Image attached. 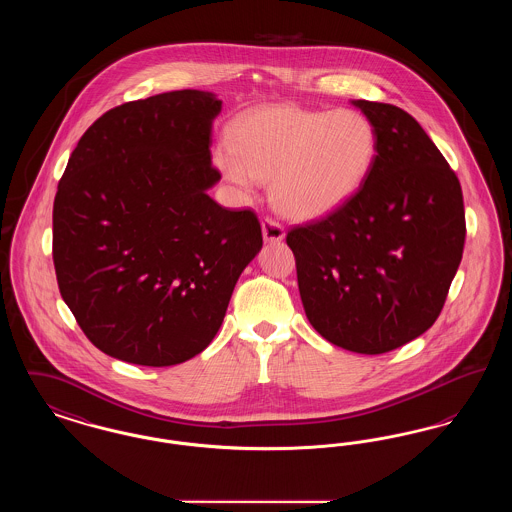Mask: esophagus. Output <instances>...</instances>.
Masks as SVG:
<instances>
[{
	"mask_svg": "<svg viewBox=\"0 0 512 512\" xmlns=\"http://www.w3.org/2000/svg\"><path fill=\"white\" fill-rule=\"evenodd\" d=\"M284 236H286V230H284V226L278 220H263V238L267 242H282Z\"/></svg>",
	"mask_w": 512,
	"mask_h": 512,
	"instance_id": "esophagus-1",
	"label": "esophagus"
}]
</instances>
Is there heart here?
I'll return each mask as SVG.
<instances>
[{"label": "heart", "instance_id": "b5f03b06", "mask_svg": "<svg viewBox=\"0 0 512 512\" xmlns=\"http://www.w3.org/2000/svg\"><path fill=\"white\" fill-rule=\"evenodd\" d=\"M376 147V130L359 111L270 105L242 117L215 159L224 176L242 188L272 178L278 211L313 220L338 211L359 192Z\"/></svg>", "mask_w": 512, "mask_h": 512}]
</instances>
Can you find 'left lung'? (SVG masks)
Listing matches in <instances>:
<instances>
[{"instance_id": "1", "label": "left lung", "mask_w": 512, "mask_h": 512, "mask_svg": "<svg viewBox=\"0 0 512 512\" xmlns=\"http://www.w3.org/2000/svg\"><path fill=\"white\" fill-rule=\"evenodd\" d=\"M353 105L378 140L365 184L338 211L292 228L286 242L313 328L347 351L380 355L439 317L463 259V190L407 111Z\"/></svg>"}]
</instances>
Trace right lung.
<instances>
[{
  "label": "right lung",
  "mask_w": 512,
  "mask_h": 512,
  "mask_svg": "<svg viewBox=\"0 0 512 512\" xmlns=\"http://www.w3.org/2000/svg\"><path fill=\"white\" fill-rule=\"evenodd\" d=\"M222 101L176 90L107 111L59 180L53 265L86 338L124 363L171 366L219 332L234 286L263 247L257 215L207 190Z\"/></svg>",
  "instance_id": "add662e5"
}]
</instances>
